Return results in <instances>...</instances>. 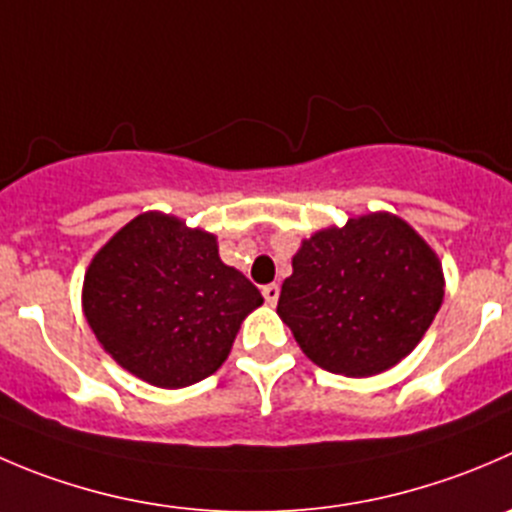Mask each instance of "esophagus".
I'll return each instance as SVG.
<instances>
[{"mask_svg":"<svg viewBox=\"0 0 512 512\" xmlns=\"http://www.w3.org/2000/svg\"><path fill=\"white\" fill-rule=\"evenodd\" d=\"M262 297H265L267 305H275V302L280 300V287H277V285H265V287H262Z\"/></svg>","mask_w":512,"mask_h":512,"instance_id":"obj_1","label":"esophagus"}]
</instances>
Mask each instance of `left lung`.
I'll return each instance as SVG.
<instances>
[{
    "label": "left lung",
    "mask_w": 512,
    "mask_h": 512,
    "mask_svg": "<svg viewBox=\"0 0 512 512\" xmlns=\"http://www.w3.org/2000/svg\"><path fill=\"white\" fill-rule=\"evenodd\" d=\"M443 295L428 242L398 215L372 212L302 240L277 315L315 365L367 377L415 350Z\"/></svg>",
    "instance_id": "8db88e82"
}]
</instances>
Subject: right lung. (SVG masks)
Listing matches in <instances>:
<instances>
[{"instance_id":"add662e5","label":"right lung","mask_w":512,"mask_h":512,"mask_svg":"<svg viewBox=\"0 0 512 512\" xmlns=\"http://www.w3.org/2000/svg\"><path fill=\"white\" fill-rule=\"evenodd\" d=\"M262 295L217 237L162 212L127 222L84 275L82 307L112 360L157 388H187L227 360Z\"/></svg>"}]
</instances>
